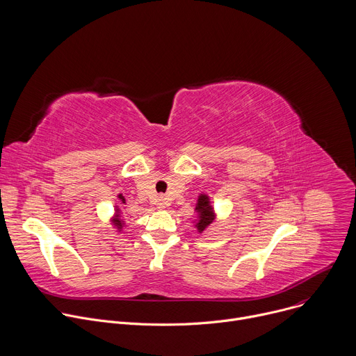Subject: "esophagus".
<instances>
[{
	"mask_svg": "<svg viewBox=\"0 0 356 356\" xmlns=\"http://www.w3.org/2000/svg\"><path fill=\"white\" fill-rule=\"evenodd\" d=\"M166 204H168V201H166L165 197H159V198H158V207H159V209H165Z\"/></svg>",
	"mask_w": 356,
	"mask_h": 356,
	"instance_id": "1",
	"label": "esophagus"
}]
</instances>
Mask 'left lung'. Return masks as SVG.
<instances>
[{
	"label": "left lung",
	"mask_w": 356,
	"mask_h": 356,
	"mask_svg": "<svg viewBox=\"0 0 356 356\" xmlns=\"http://www.w3.org/2000/svg\"><path fill=\"white\" fill-rule=\"evenodd\" d=\"M194 213L197 218L193 221L194 228L197 229L198 234H202L210 225L217 220V213L213 207V202L210 197L206 193H200L197 202H195V209Z\"/></svg>",
	"instance_id": "obj_1"
}]
</instances>
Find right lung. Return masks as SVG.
<instances>
[{"label": "right lung", "mask_w": 356, "mask_h": 356, "mask_svg": "<svg viewBox=\"0 0 356 356\" xmlns=\"http://www.w3.org/2000/svg\"><path fill=\"white\" fill-rule=\"evenodd\" d=\"M117 198H118V204L115 202V206H114V214H113V217L110 218V222H111V225L115 228V231H117L118 234H121L122 229H124V227H127V221H125V218H124V216H122L121 207H122V204H127V201H125V198H124V195H122L121 193L117 195Z\"/></svg>", "instance_id": "1"}]
</instances>
